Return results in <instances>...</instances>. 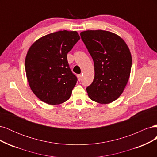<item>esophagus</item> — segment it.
<instances>
[{"label": "esophagus", "instance_id": "1", "mask_svg": "<svg viewBox=\"0 0 157 157\" xmlns=\"http://www.w3.org/2000/svg\"><path fill=\"white\" fill-rule=\"evenodd\" d=\"M77 78H78V81H80V80H81V79H82V75H78Z\"/></svg>", "mask_w": 157, "mask_h": 157}]
</instances>
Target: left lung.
I'll list each match as a JSON object with an SVG mask.
<instances>
[{"label":"left lung","instance_id":"1","mask_svg":"<svg viewBox=\"0 0 157 157\" xmlns=\"http://www.w3.org/2000/svg\"><path fill=\"white\" fill-rule=\"evenodd\" d=\"M80 36L94 63V79L86 88L88 96L98 103H112L120 97L130 78V49L120 36L108 31H85Z\"/></svg>","mask_w":157,"mask_h":157}]
</instances>
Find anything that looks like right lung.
<instances>
[{"label":"right lung","mask_w":157,"mask_h":157,"mask_svg":"<svg viewBox=\"0 0 157 157\" xmlns=\"http://www.w3.org/2000/svg\"><path fill=\"white\" fill-rule=\"evenodd\" d=\"M80 39L76 31H59L33 42L25 61L32 92L42 101L56 105L67 101L77 78L69 67L68 52Z\"/></svg>","instance_id":"obj_1"}]
</instances>
